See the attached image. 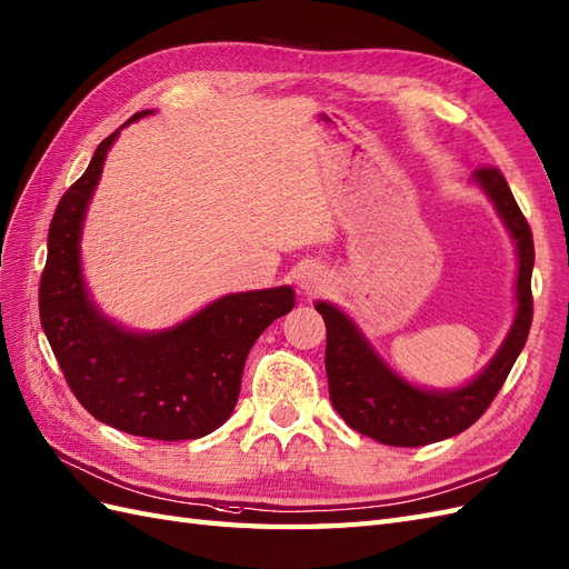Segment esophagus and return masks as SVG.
<instances>
[{"mask_svg": "<svg viewBox=\"0 0 569 569\" xmlns=\"http://www.w3.org/2000/svg\"><path fill=\"white\" fill-rule=\"evenodd\" d=\"M325 286H327V276L319 267H308L300 271V288L305 290V293H310V296L322 293Z\"/></svg>", "mask_w": 569, "mask_h": 569, "instance_id": "1", "label": "esophagus"}]
</instances>
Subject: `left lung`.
<instances>
[{
	"label": "left lung",
	"instance_id": "obj_1",
	"mask_svg": "<svg viewBox=\"0 0 569 569\" xmlns=\"http://www.w3.org/2000/svg\"><path fill=\"white\" fill-rule=\"evenodd\" d=\"M473 180L486 189V194L492 199L495 209L500 211L502 221L517 240L519 276L512 331H509L500 353L471 385L457 391H445V395L411 387L372 353V348L360 337L351 319L327 302H317V312L325 317L327 325L325 366L333 409L353 430L382 445L423 447L471 428L498 397L509 370L527 343L533 319L531 228L498 168H478Z\"/></svg>",
	"mask_w": 569,
	"mask_h": 569
}]
</instances>
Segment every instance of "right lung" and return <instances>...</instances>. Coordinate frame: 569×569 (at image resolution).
<instances>
[{"mask_svg":"<svg viewBox=\"0 0 569 569\" xmlns=\"http://www.w3.org/2000/svg\"><path fill=\"white\" fill-rule=\"evenodd\" d=\"M143 114L149 110L132 122ZM114 137L98 143L91 166L54 209L40 325L69 389L93 418L151 440H197L230 418L247 353L273 319L293 310L296 296L288 286L232 293L160 333H129L100 317L83 288L79 238Z\"/></svg>","mask_w":569,"mask_h":569,"instance_id":"obj_1","label":"right lung"}]
</instances>
